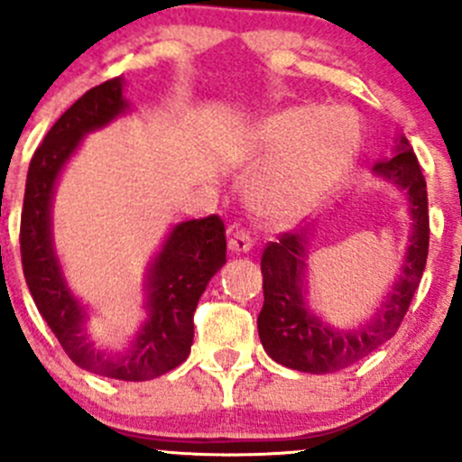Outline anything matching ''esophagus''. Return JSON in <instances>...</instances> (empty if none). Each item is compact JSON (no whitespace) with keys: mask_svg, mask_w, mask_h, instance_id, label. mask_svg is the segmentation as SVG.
I'll return each instance as SVG.
<instances>
[{"mask_svg":"<svg viewBox=\"0 0 462 462\" xmlns=\"http://www.w3.org/2000/svg\"><path fill=\"white\" fill-rule=\"evenodd\" d=\"M253 246V237L249 236V231L240 229L237 225H233L229 229V249L231 253H246L251 251Z\"/></svg>","mask_w":462,"mask_h":462,"instance_id":"obj_1","label":"esophagus"}]
</instances>
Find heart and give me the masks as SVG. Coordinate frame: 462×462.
<instances>
[{
  "instance_id": "obj_1",
  "label": "heart",
  "mask_w": 462,
  "mask_h": 462,
  "mask_svg": "<svg viewBox=\"0 0 462 462\" xmlns=\"http://www.w3.org/2000/svg\"><path fill=\"white\" fill-rule=\"evenodd\" d=\"M359 152V125L344 107L295 106L271 114L257 132L266 162L251 182L262 217L289 225L309 216L341 187Z\"/></svg>"
}]
</instances>
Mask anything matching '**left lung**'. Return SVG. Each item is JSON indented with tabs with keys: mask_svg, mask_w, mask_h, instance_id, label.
Masks as SVG:
<instances>
[{
	"mask_svg": "<svg viewBox=\"0 0 462 462\" xmlns=\"http://www.w3.org/2000/svg\"><path fill=\"white\" fill-rule=\"evenodd\" d=\"M374 173L394 182L408 196L411 236L399 280L359 328H332L312 315L306 304L309 231L282 233L280 242H269L262 253L264 306L257 317V330L271 359L286 368L324 374L356 364L394 337L419 289L430 249L428 187L408 138L396 141L394 158L376 162Z\"/></svg>",
	"mask_w": 462,
	"mask_h": 462,
	"instance_id": "1",
	"label": "left lung"
}]
</instances>
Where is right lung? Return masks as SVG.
<instances>
[{
    "mask_svg": "<svg viewBox=\"0 0 462 462\" xmlns=\"http://www.w3.org/2000/svg\"><path fill=\"white\" fill-rule=\"evenodd\" d=\"M125 79L114 77L92 88L61 114L34 152L23 193L22 266L39 312L74 364L118 381H150L180 365L193 344V312L207 284L226 262L225 222L217 216L180 222L167 236L145 277L147 319L125 352L101 350L88 337V312L68 289L52 245V196L57 178L81 145L130 103Z\"/></svg>",
    "mask_w": 462,
    "mask_h": 462,
    "instance_id": "right-lung-1",
    "label": "right lung"
}]
</instances>
